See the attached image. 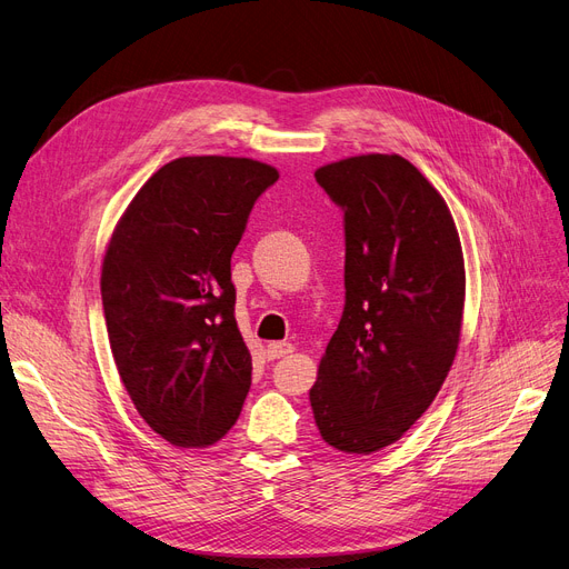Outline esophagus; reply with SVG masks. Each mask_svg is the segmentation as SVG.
Wrapping results in <instances>:
<instances>
[{"mask_svg":"<svg viewBox=\"0 0 569 569\" xmlns=\"http://www.w3.org/2000/svg\"><path fill=\"white\" fill-rule=\"evenodd\" d=\"M293 352V346L291 343H270L266 348V355L268 359H280V357H287Z\"/></svg>","mask_w":569,"mask_h":569,"instance_id":"obj_1","label":"esophagus"}]
</instances>
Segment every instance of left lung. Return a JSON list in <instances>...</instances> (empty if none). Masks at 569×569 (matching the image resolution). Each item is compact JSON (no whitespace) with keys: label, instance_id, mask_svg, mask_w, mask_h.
Returning a JSON list of instances; mask_svg holds the SVG:
<instances>
[{"label":"left lung","instance_id":"8db88e82","mask_svg":"<svg viewBox=\"0 0 569 569\" xmlns=\"http://www.w3.org/2000/svg\"><path fill=\"white\" fill-rule=\"evenodd\" d=\"M346 212V308L310 390L322 439L369 456L427 411L456 359L465 257L441 193L399 153L315 170Z\"/></svg>","mask_w":569,"mask_h":569}]
</instances>
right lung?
<instances>
[{"label": "right lung", "instance_id": "obj_1", "mask_svg": "<svg viewBox=\"0 0 569 569\" xmlns=\"http://www.w3.org/2000/svg\"><path fill=\"white\" fill-rule=\"evenodd\" d=\"M278 177L252 158H174L109 238L100 291L111 355L138 413L177 448L217 443L252 385L231 254Z\"/></svg>", "mask_w": 569, "mask_h": 569}]
</instances>
